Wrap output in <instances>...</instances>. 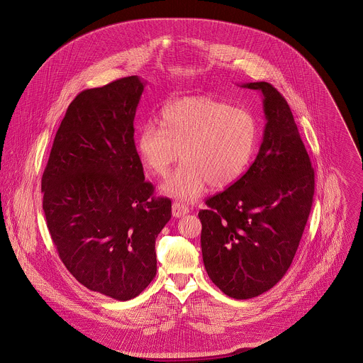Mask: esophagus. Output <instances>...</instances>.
Wrapping results in <instances>:
<instances>
[{
    "mask_svg": "<svg viewBox=\"0 0 363 363\" xmlns=\"http://www.w3.org/2000/svg\"><path fill=\"white\" fill-rule=\"evenodd\" d=\"M172 212H173V216H176V218H182V216H184V215H187L189 212H190V209L187 206H184L183 203H173V206H172Z\"/></svg>",
    "mask_w": 363,
    "mask_h": 363,
    "instance_id": "esophagus-1",
    "label": "esophagus"
}]
</instances>
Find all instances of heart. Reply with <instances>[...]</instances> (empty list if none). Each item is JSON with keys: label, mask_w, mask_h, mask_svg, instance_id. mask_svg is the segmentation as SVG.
I'll return each instance as SVG.
<instances>
[{"label": "heart", "mask_w": 363, "mask_h": 363, "mask_svg": "<svg viewBox=\"0 0 363 363\" xmlns=\"http://www.w3.org/2000/svg\"><path fill=\"white\" fill-rule=\"evenodd\" d=\"M257 144L255 116L209 96H184L162 108L160 127L150 121L138 131L135 147L143 164L166 176L162 190L180 200H194L209 184L222 189L245 172Z\"/></svg>", "instance_id": "1"}]
</instances>
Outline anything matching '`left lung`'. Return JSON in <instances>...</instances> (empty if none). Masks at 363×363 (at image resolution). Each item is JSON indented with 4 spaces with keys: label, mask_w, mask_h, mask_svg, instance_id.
Here are the masks:
<instances>
[{
    "label": "left lung",
    "mask_w": 363,
    "mask_h": 363,
    "mask_svg": "<svg viewBox=\"0 0 363 363\" xmlns=\"http://www.w3.org/2000/svg\"><path fill=\"white\" fill-rule=\"evenodd\" d=\"M259 91L265 127L249 170L199 212L203 259L211 281L233 299H250L286 274L314 196V170L284 96L268 82Z\"/></svg>",
    "instance_id": "1"
}]
</instances>
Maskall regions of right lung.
I'll use <instances>...</instances> for the list:
<instances>
[{
    "label": "right lung",
    "mask_w": 363,
    "mask_h": 363,
    "mask_svg": "<svg viewBox=\"0 0 363 363\" xmlns=\"http://www.w3.org/2000/svg\"><path fill=\"white\" fill-rule=\"evenodd\" d=\"M145 82L137 75L81 92L67 108L42 177L43 211L75 279L116 301L155 278V240L172 201L154 197L134 143Z\"/></svg>",
    "instance_id": "add662e5"
}]
</instances>
